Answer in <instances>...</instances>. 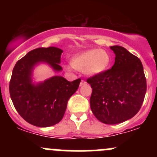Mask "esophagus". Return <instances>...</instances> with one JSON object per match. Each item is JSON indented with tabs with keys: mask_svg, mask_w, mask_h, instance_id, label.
I'll return each mask as SVG.
<instances>
[{
	"mask_svg": "<svg viewBox=\"0 0 157 157\" xmlns=\"http://www.w3.org/2000/svg\"><path fill=\"white\" fill-rule=\"evenodd\" d=\"M86 83V82L85 81V80H82L81 81H80V86H83V85H85Z\"/></svg>",
	"mask_w": 157,
	"mask_h": 157,
	"instance_id": "obj_1",
	"label": "esophagus"
}]
</instances>
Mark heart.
<instances>
[{
	"label": "heart",
	"instance_id": "obj_1",
	"mask_svg": "<svg viewBox=\"0 0 157 157\" xmlns=\"http://www.w3.org/2000/svg\"><path fill=\"white\" fill-rule=\"evenodd\" d=\"M111 57L104 49H90L76 55L71 60V64L64 65L68 71L73 68L82 70L88 76L95 77L103 74L108 69Z\"/></svg>",
	"mask_w": 157,
	"mask_h": 157
}]
</instances>
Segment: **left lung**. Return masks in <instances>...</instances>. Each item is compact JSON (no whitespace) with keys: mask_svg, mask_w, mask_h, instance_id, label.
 <instances>
[{"mask_svg":"<svg viewBox=\"0 0 157 157\" xmlns=\"http://www.w3.org/2000/svg\"><path fill=\"white\" fill-rule=\"evenodd\" d=\"M115 55L112 68L89 78L90 108L101 122L115 124L133 118L140 110L147 91L140 60L121 46H111Z\"/></svg>","mask_w":157,"mask_h":157,"instance_id":"1","label":"left lung"}]
</instances>
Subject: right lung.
<instances>
[{
  "instance_id": "1",
  "label": "right lung",
  "mask_w": 157,
  "mask_h": 157,
  "mask_svg": "<svg viewBox=\"0 0 157 157\" xmlns=\"http://www.w3.org/2000/svg\"><path fill=\"white\" fill-rule=\"evenodd\" d=\"M63 50L56 47L39 48L30 51L14 66L10 86V98L20 116L33 125L45 128L61 121L67 101L77 91L80 79L70 82L61 76H53L36 82L35 67L48 65L54 72H61Z\"/></svg>"
}]
</instances>
